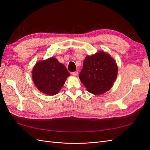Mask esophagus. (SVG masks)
Listing matches in <instances>:
<instances>
[{
    "mask_svg": "<svg viewBox=\"0 0 150 150\" xmlns=\"http://www.w3.org/2000/svg\"><path fill=\"white\" fill-rule=\"evenodd\" d=\"M72 75L74 76H76L78 74V71H74V72H72L71 73Z\"/></svg>",
    "mask_w": 150,
    "mask_h": 150,
    "instance_id": "esophagus-1",
    "label": "esophagus"
}]
</instances>
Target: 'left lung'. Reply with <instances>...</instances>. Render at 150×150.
<instances>
[{
	"label": "left lung",
	"mask_w": 150,
	"mask_h": 150,
	"mask_svg": "<svg viewBox=\"0 0 150 150\" xmlns=\"http://www.w3.org/2000/svg\"><path fill=\"white\" fill-rule=\"evenodd\" d=\"M117 74L115 60L108 54L99 52L86 57L79 77L89 92L98 95L111 89Z\"/></svg>",
	"instance_id": "1"
}]
</instances>
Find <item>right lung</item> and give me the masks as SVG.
I'll return each instance as SVG.
<instances>
[{"instance_id":"1","label":"right lung","mask_w":150,"mask_h":150,"mask_svg":"<svg viewBox=\"0 0 150 150\" xmlns=\"http://www.w3.org/2000/svg\"><path fill=\"white\" fill-rule=\"evenodd\" d=\"M69 76L66 67L54 57L39 61L33 70V79L36 87L48 95L59 91Z\"/></svg>"}]
</instances>
